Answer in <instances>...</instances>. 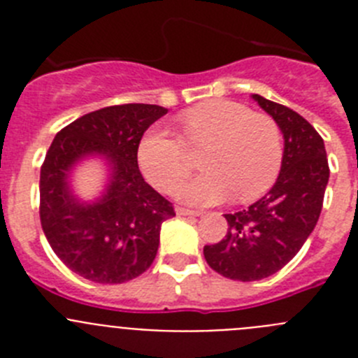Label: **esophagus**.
<instances>
[{"label": "esophagus", "mask_w": 358, "mask_h": 358, "mask_svg": "<svg viewBox=\"0 0 358 358\" xmlns=\"http://www.w3.org/2000/svg\"><path fill=\"white\" fill-rule=\"evenodd\" d=\"M177 215H182V217H199L201 211L197 210H188V208H177Z\"/></svg>", "instance_id": "obj_1"}]
</instances>
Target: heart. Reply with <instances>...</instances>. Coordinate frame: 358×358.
<instances>
[{
    "mask_svg": "<svg viewBox=\"0 0 358 358\" xmlns=\"http://www.w3.org/2000/svg\"><path fill=\"white\" fill-rule=\"evenodd\" d=\"M181 138L150 129L138 147V163L152 186L172 192L192 172L188 148H204L206 172L179 188L189 204H213L235 194L255 201L273 188L283 164V134L274 118L233 100H208L179 116Z\"/></svg>",
    "mask_w": 358,
    "mask_h": 358,
    "instance_id": "obj_1",
    "label": "heart"
}]
</instances>
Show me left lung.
Masks as SVG:
<instances>
[{
  "mask_svg": "<svg viewBox=\"0 0 358 358\" xmlns=\"http://www.w3.org/2000/svg\"><path fill=\"white\" fill-rule=\"evenodd\" d=\"M285 138L283 164L268 194L249 208L227 213V233L204 245L215 273L236 281L264 280L285 267L314 231L330 177L324 141L290 107L252 94Z\"/></svg>",
  "mask_w": 358,
  "mask_h": 358,
  "instance_id": "1",
  "label": "left lung"
}]
</instances>
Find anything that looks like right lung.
Returning a JSON list of instances; mask_svg holds the SVG:
<instances>
[{"instance_id": "obj_1", "label": "right lung", "mask_w": 358, "mask_h": 358, "mask_svg": "<svg viewBox=\"0 0 358 358\" xmlns=\"http://www.w3.org/2000/svg\"><path fill=\"white\" fill-rule=\"evenodd\" d=\"M166 113L150 103L103 107L66 125L50 145L41 166V226L53 252L78 276L125 283L156 258L161 224L176 211L145 182L138 147L145 131ZM87 153H106L113 179L96 205L84 207L69 194L65 177L71 164Z\"/></svg>"}]
</instances>
